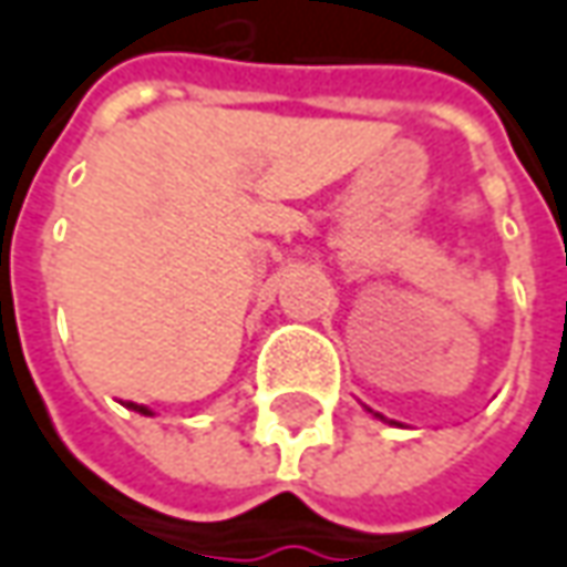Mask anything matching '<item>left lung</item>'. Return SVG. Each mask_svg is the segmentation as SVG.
Returning a JSON list of instances; mask_svg holds the SVG:
<instances>
[{
	"label": "left lung",
	"mask_w": 567,
	"mask_h": 567,
	"mask_svg": "<svg viewBox=\"0 0 567 567\" xmlns=\"http://www.w3.org/2000/svg\"><path fill=\"white\" fill-rule=\"evenodd\" d=\"M377 417H380V414H377Z\"/></svg>",
	"instance_id": "obj_1"
}]
</instances>
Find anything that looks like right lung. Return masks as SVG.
I'll list each match as a JSON object with an SVG mask.
<instances>
[{
    "label": "right lung",
    "mask_w": 567,
    "mask_h": 567,
    "mask_svg": "<svg viewBox=\"0 0 567 567\" xmlns=\"http://www.w3.org/2000/svg\"><path fill=\"white\" fill-rule=\"evenodd\" d=\"M127 408H131V411H141V414H150L147 408H144V404H127Z\"/></svg>",
    "instance_id": "right-lung-1"
}]
</instances>
